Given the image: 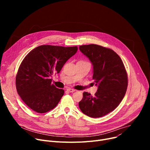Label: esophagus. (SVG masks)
Wrapping results in <instances>:
<instances>
[{"label": "esophagus", "instance_id": "esophagus-1", "mask_svg": "<svg viewBox=\"0 0 150 150\" xmlns=\"http://www.w3.org/2000/svg\"><path fill=\"white\" fill-rule=\"evenodd\" d=\"M67 91H69V92H75V89H71V88H69V89H67Z\"/></svg>", "mask_w": 150, "mask_h": 150}]
</instances>
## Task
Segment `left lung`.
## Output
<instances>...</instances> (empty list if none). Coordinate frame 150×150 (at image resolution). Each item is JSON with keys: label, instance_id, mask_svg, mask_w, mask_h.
<instances>
[{"label": "left lung", "instance_id": "1", "mask_svg": "<svg viewBox=\"0 0 150 150\" xmlns=\"http://www.w3.org/2000/svg\"><path fill=\"white\" fill-rule=\"evenodd\" d=\"M79 49L91 61L92 79L98 86L94 96L83 92L79 107L90 117H101L114 111L123 100L128 86L127 70L120 57L112 49L96 44L81 45Z\"/></svg>", "mask_w": 150, "mask_h": 150}]
</instances>
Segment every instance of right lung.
<instances>
[{
  "mask_svg": "<svg viewBox=\"0 0 150 150\" xmlns=\"http://www.w3.org/2000/svg\"><path fill=\"white\" fill-rule=\"evenodd\" d=\"M77 50V46L42 45L26 55L16 76V86L19 96L30 109L45 113L57 106L64 91L52 84L50 76L59 74Z\"/></svg>",
  "mask_w": 150,
  "mask_h": 150,
  "instance_id": "1",
  "label": "right lung"
}]
</instances>
